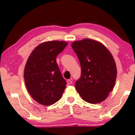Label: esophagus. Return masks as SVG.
Returning a JSON list of instances; mask_svg holds the SVG:
<instances>
[{
  "label": "esophagus",
  "instance_id": "obj_1",
  "mask_svg": "<svg viewBox=\"0 0 135 135\" xmlns=\"http://www.w3.org/2000/svg\"><path fill=\"white\" fill-rule=\"evenodd\" d=\"M67 82L68 84H71L72 83H73V81H72L71 80H67Z\"/></svg>",
  "mask_w": 135,
  "mask_h": 135
}]
</instances>
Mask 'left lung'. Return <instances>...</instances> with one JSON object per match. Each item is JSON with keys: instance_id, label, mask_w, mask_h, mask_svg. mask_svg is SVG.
<instances>
[{"instance_id": "left-lung-1", "label": "left lung", "mask_w": 135, "mask_h": 135, "mask_svg": "<svg viewBox=\"0 0 135 135\" xmlns=\"http://www.w3.org/2000/svg\"><path fill=\"white\" fill-rule=\"evenodd\" d=\"M80 63L81 73L75 83L82 99L90 104L104 101L113 89L117 77L115 61L98 41L85 38L71 44Z\"/></svg>"}]
</instances>
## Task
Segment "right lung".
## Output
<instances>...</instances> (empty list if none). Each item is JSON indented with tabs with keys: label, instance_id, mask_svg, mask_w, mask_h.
Masks as SVG:
<instances>
[{
	"label": "right lung",
	"instance_id": "add662e5",
	"mask_svg": "<svg viewBox=\"0 0 135 135\" xmlns=\"http://www.w3.org/2000/svg\"><path fill=\"white\" fill-rule=\"evenodd\" d=\"M68 43L58 40L41 43L33 50L25 66L27 89L40 104L51 105L61 99L67 85L56 58Z\"/></svg>",
	"mask_w": 135,
	"mask_h": 135
}]
</instances>
